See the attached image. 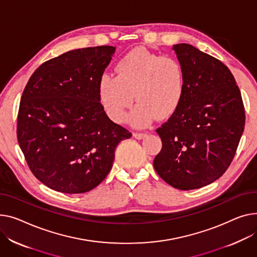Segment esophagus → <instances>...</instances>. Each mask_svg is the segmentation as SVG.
Here are the masks:
<instances>
[{"instance_id":"esophagus-1","label":"esophagus","mask_w":257,"mask_h":257,"mask_svg":"<svg viewBox=\"0 0 257 257\" xmlns=\"http://www.w3.org/2000/svg\"><path fill=\"white\" fill-rule=\"evenodd\" d=\"M133 136L135 139H138V140H143V139H145L146 136H147V133H142V132H134L133 133Z\"/></svg>"}]
</instances>
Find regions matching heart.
I'll use <instances>...</instances> for the list:
<instances>
[{
    "label": "heart",
    "instance_id": "obj_1",
    "mask_svg": "<svg viewBox=\"0 0 257 257\" xmlns=\"http://www.w3.org/2000/svg\"><path fill=\"white\" fill-rule=\"evenodd\" d=\"M116 75L104 74L98 82L102 106L115 123H124L133 99L138 101L130 114L135 126H146L175 113L185 93V75L174 57L134 48L115 65Z\"/></svg>",
    "mask_w": 257,
    "mask_h": 257
}]
</instances>
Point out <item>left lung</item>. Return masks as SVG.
Instances as JSON below:
<instances>
[{"label": "left lung", "instance_id": "8db88e82", "mask_svg": "<svg viewBox=\"0 0 257 257\" xmlns=\"http://www.w3.org/2000/svg\"><path fill=\"white\" fill-rule=\"evenodd\" d=\"M185 75L179 108L157 128V174L180 190L207 186L230 165L245 127L240 89L228 68L196 47L174 45Z\"/></svg>", "mask_w": 257, "mask_h": 257}]
</instances>
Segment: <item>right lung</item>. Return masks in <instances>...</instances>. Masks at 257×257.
I'll return each instance as SVG.
<instances>
[{"instance_id": "add662e5", "label": "right lung", "mask_w": 257, "mask_h": 257, "mask_svg": "<svg viewBox=\"0 0 257 257\" xmlns=\"http://www.w3.org/2000/svg\"><path fill=\"white\" fill-rule=\"evenodd\" d=\"M114 46L67 51L40 65L24 90L17 141L33 175L48 188L77 194L110 172L114 150L131 132L100 103L98 82Z\"/></svg>"}]
</instances>
